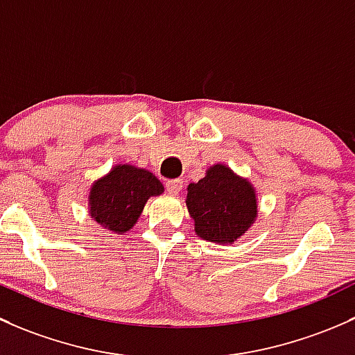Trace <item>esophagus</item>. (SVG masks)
<instances>
[{"label": "esophagus", "mask_w": 355, "mask_h": 355, "mask_svg": "<svg viewBox=\"0 0 355 355\" xmlns=\"http://www.w3.org/2000/svg\"><path fill=\"white\" fill-rule=\"evenodd\" d=\"M166 189L171 195H178L182 189V179H169V181H166Z\"/></svg>", "instance_id": "1"}]
</instances>
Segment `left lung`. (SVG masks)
Segmentation results:
<instances>
[{
    "label": "left lung",
    "mask_w": 355,
    "mask_h": 355,
    "mask_svg": "<svg viewBox=\"0 0 355 355\" xmlns=\"http://www.w3.org/2000/svg\"><path fill=\"white\" fill-rule=\"evenodd\" d=\"M186 205L195 220V232L210 243L232 244L257 218L258 205L253 186L217 164L207 176L188 186Z\"/></svg>",
    "instance_id": "left-lung-1"
}]
</instances>
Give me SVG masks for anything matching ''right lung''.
<instances>
[{"mask_svg": "<svg viewBox=\"0 0 355 355\" xmlns=\"http://www.w3.org/2000/svg\"><path fill=\"white\" fill-rule=\"evenodd\" d=\"M164 191L162 182L145 169L119 164L90 189V215L112 232H128L144 211L150 196Z\"/></svg>", "mask_w": 355, "mask_h": 355, "instance_id": "right-lung-1", "label": "right lung"}]
</instances>
